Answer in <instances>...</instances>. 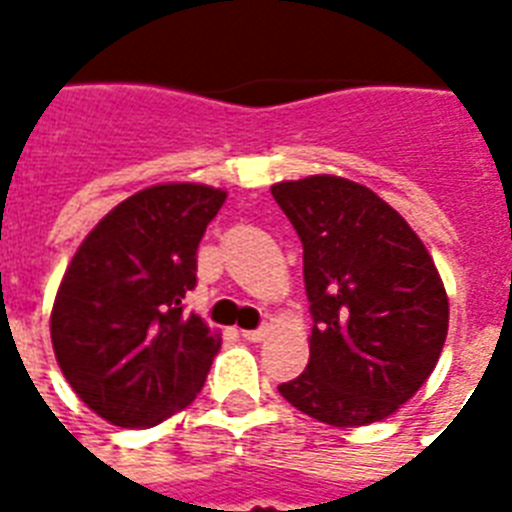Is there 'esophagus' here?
Segmentation results:
<instances>
[{"mask_svg":"<svg viewBox=\"0 0 512 512\" xmlns=\"http://www.w3.org/2000/svg\"><path fill=\"white\" fill-rule=\"evenodd\" d=\"M241 337H244V340H249V342H260V340H265V337H268V327L244 329V332H241Z\"/></svg>","mask_w":512,"mask_h":512,"instance_id":"1","label":"esophagus"}]
</instances>
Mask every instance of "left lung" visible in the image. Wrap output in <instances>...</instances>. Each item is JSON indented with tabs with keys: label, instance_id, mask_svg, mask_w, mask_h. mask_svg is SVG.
Wrapping results in <instances>:
<instances>
[{
	"label": "left lung",
	"instance_id": "8db88e82",
	"mask_svg": "<svg viewBox=\"0 0 512 512\" xmlns=\"http://www.w3.org/2000/svg\"><path fill=\"white\" fill-rule=\"evenodd\" d=\"M303 241L311 361L279 393L335 428L385 420L422 388L444 348L449 300L433 257L366 185L335 175L271 188Z\"/></svg>",
	"mask_w": 512,
	"mask_h": 512
}]
</instances>
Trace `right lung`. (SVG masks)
<instances>
[{"label": "right lung", "mask_w": 512, "mask_h": 512, "mask_svg": "<svg viewBox=\"0 0 512 512\" xmlns=\"http://www.w3.org/2000/svg\"><path fill=\"white\" fill-rule=\"evenodd\" d=\"M223 201L209 185H151L76 249L52 305V348L76 396L111 425H159L204 388L220 337L183 297Z\"/></svg>", "instance_id": "obj_1"}]
</instances>
